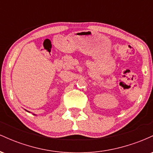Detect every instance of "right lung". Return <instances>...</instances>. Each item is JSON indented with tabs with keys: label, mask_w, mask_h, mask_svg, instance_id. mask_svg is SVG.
<instances>
[{
	"label": "right lung",
	"mask_w": 153,
	"mask_h": 153,
	"mask_svg": "<svg viewBox=\"0 0 153 153\" xmlns=\"http://www.w3.org/2000/svg\"><path fill=\"white\" fill-rule=\"evenodd\" d=\"M34 115H35V114H34Z\"/></svg>",
	"instance_id": "right-lung-1"
}]
</instances>
